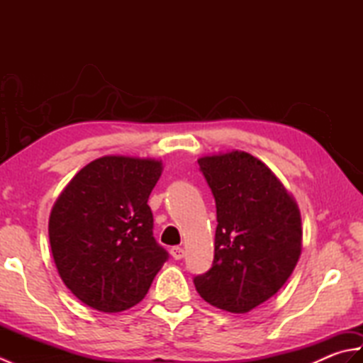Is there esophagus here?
<instances>
[{
  "label": "esophagus",
  "instance_id": "obj_1",
  "mask_svg": "<svg viewBox=\"0 0 363 363\" xmlns=\"http://www.w3.org/2000/svg\"><path fill=\"white\" fill-rule=\"evenodd\" d=\"M172 256H173V259H176V260H181L182 257H184V250L181 248V246H173L172 248Z\"/></svg>",
  "mask_w": 363,
  "mask_h": 363
}]
</instances>
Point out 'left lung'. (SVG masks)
Here are the masks:
<instances>
[{"label": "left lung", "mask_w": 363, "mask_h": 363, "mask_svg": "<svg viewBox=\"0 0 363 363\" xmlns=\"http://www.w3.org/2000/svg\"><path fill=\"white\" fill-rule=\"evenodd\" d=\"M217 206L213 264L194 282L207 303L246 313L276 295L303 248L295 198L264 162L245 151L198 159Z\"/></svg>", "instance_id": "left-lung-1"}]
</instances>
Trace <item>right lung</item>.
I'll return each mask as SVG.
<instances>
[{"mask_svg": "<svg viewBox=\"0 0 363 363\" xmlns=\"http://www.w3.org/2000/svg\"><path fill=\"white\" fill-rule=\"evenodd\" d=\"M162 160L104 156L67 184L50 215L54 264L73 295L99 312L128 311L148 293L168 252L152 237L148 198Z\"/></svg>", "mask_w": 363, "mask_h": 363, "instance_id": "add662e5", "label": "right lung"}]
</instances>
